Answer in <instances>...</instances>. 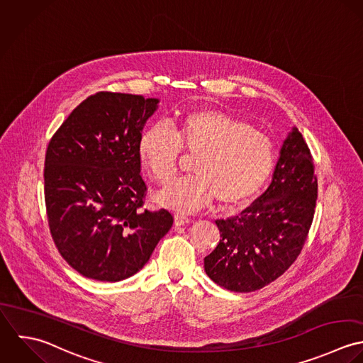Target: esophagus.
Masks as SVG:
<instances>
[{"label":"esophagus","instance_id":"34e87169","mask_svg":"<svg viewBox=\"0 0 363 363\" xmlns=\"http://www.w3.org/2000/svg\"><path fill=\"white\" fill-rule=\"evenodd\" d=\"M191 218L185 215H175V225H184V224H188Z\"/></svg>","mask_w":363,"mask_h":363}]
</instances>
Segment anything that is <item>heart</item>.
Here are the masks:
<instances>
[{"mask_svg": "<svg viewBox=\"0 0 363 363\" xmlns=\"http://www.w3.org/2000/svg\"><path fill=\"white\" fill-rule=\"evenodd\" d=\"M142 162L160 184L178 172L181 152L196 155L195 175L164 188L158 199L177 212H195L215 198L223 206L240 205L267 184L277 165V145L269 135L247 121L215 109L178 115L171 129L157 122L139 138Z\"/></svg>", "mask_w": 363, "mask_h": 363, "instance_id": "obj_1", "label": "heart"}]
</instances>
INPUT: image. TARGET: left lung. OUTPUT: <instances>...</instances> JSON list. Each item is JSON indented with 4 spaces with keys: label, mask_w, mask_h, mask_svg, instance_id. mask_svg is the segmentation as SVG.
I'll return each instance as SVG.
<instances>
[{
    "label": "left lung",
    "mask_w": 363,
    "mask_h": 363,
    "mask_svg": "<svg viewBox=\"0 0 363 363\" xmlns=\"http://www.w3.org/2000/svg\"><path fill=\"white\" fill-rule=\"evenodd\" d=\"M317 188L310 148L293 128L268 189L238 216L216 220L220 241L205 257L208 277L224 289L248 293L284 275L307 240Z\"/></svg>",
    "instance_id": "left-lung-1"
}]
</instances>
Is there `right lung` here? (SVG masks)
<instances>
[{
	"mask_svg": "<svg viewBox=\"0 0 363 363\" xmlns=\"http://www.w3.org/2000/svg\"><path fill=\"white\" fill-rule=\"evenodd\" d=\"M158 99L96 92L50 139L45 202L52 238L78 274L119 282L139 272L174 218L143 209L139 138Z\"/></svg>",
	"mask_w": 363,
	"mask_h": 363,
	"instance_id": "obj_1",
	"label": "right lung"
}]
</instances>
